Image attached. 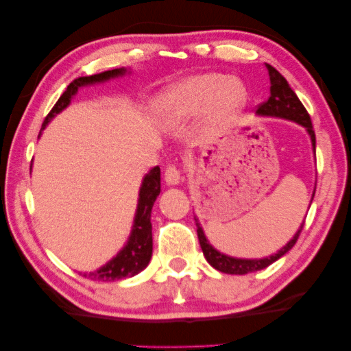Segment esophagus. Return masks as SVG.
Instances as JSON below:
<instances>
[{"instance_id":"esophagus-1","label":"esophagus","mask_w":351,"mask_h":351,"mask_svg":"<svg viewBox=\"0 0 351 351\" xmlns=\"http://www.w3.org/2000/svg\"><path fill=\"white\" fill-rule=\"evenodd\" d=\"M165 180L168 185H177L182 180V171L179 169V166L171 163L166 166L165 169Z\"/></svg>"}]
</instances>
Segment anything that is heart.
Here are the masks:
<instances>
[{
    "mask_svg": "<svg viewBox=\"0 0 351 351\" xmlns=\"http://www.w3.org/2000/svg\"><path fill=\"white\" fill-rule=\"evenodd\" d=\"M246 104V89L239 80L224 75H197L172 86L160 97L157 106L168 122H180L208 106V128L219 132L235 119Z\"/></svg>",
    "mask_w": 351,
    "mask_h": 351,
    "instance_id": "1",
    "label": "heart"
}]
</instances>
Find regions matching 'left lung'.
Wrapping results in <instances>:
<instances>
[{
    "label": "left lung",
    "instance_id": "left-lung-1",
    "mask_svg": "<svg viewBox=\"0 0 351 351\" xmlns=\"http://www.w3.org/2000/svg\"><path fill=\"white\" fill-rule=\"evenodd\" d=\"M267 69L269 75V83H271V88H269V93L271 94H269L268 100H265L263 104L257 106V114L282 117V119L293 121L296 123H300V125H303L307 130V133L311 134V141L315 150V132H314V127H312L309 112L306 111L304 105L301 104L298 97H296V94L292 90V88H290L287 80H285L276 69L269 66V64H267ZM196 226H197L199 243H201L204 256H206L210 265L217 268L221 273L246 274V273H254V271H258V269L267 268L268 265H271L273 262H276L278 258H281L285 252L292 250L296 243V240H298L301 230L304 228V221L303 224L300 226L298 232L293 235V239L290 240L281 251H278L274 256H269L265 258H235V257L221 254L219 251L215 250V247L208 243L206 235H204L202 228L197 223V219H196Z\"/></svg>",
    "mask_w": 351,
    "mask_h": 351
}]
</instances>
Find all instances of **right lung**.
I'll use <instances>...</instances> for the list:
<instances>
[{
  "instance_id": "obj_1",
  "label": "right lung",
  "mask_w": 351,
  "mask_h": 351,
  "mask_svg": "<svg viewBox=\"0 0 351 351\" xmlns=\"http://www.w3.org/2000/svg\"><path fill=\"white\" fill-rule=\"evenodd\" d=\"M127 70L125 69H114V70H106V72L89 75V77H80L75 78L72 83L67 86V89L64 90V94L59 97L56 105L51 108V111L48 112L44 123H42L40 132L47 127V123L55 117L58 112H61L66 108L72 97L77 94L78 88L86 84H94L100 82H106V80L119 77L123 75ZM161 190V182H160V168L155 166L154 169H150L145 174L143 185L139 188V199H138V207L136 215H134V223L133 229L128 239L127 245L122 247V251L114 258H111L110 262L101 268L97 269L94 273L83 274L86 278H90L93 281H119L123 278H132L134 274L149 265L150 257H152V223H150V213H152V207L157 196Z\"/></svg>"
}]
</instances>
